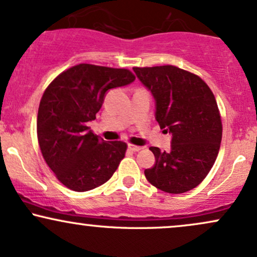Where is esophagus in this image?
I'll return each instance as SVG.
<instances>
[{"mask_svg": "<svg viewBox=\"0 0 257 257\" xmlns=\"http://www.w3.org/2000/svg\"><path fill=\"white\" fill-rule=\"evenodd\" d=\"M128 149L131 150V151L139 152V151H141V150H143L144 147H141V146H137V145H132V144H129V145H128Z\"/></svg>", "mask_w": 257, "mask_h": 257, "instance_id": "esophagus-1", "label": "esophagus"}]
</instances>
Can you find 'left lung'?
Masks as SVG:
<instances>
[{
	"instance_id": "1",
	"label": "left lung",
	"mask_w": 257,
	"mask_h": 257,
	"mask_svg": "<svg viewBox=\"0 0 257 257\" xmlns=\"http://www.w3.org/2000/svg\"><path fill=\"white\" fill-rule=\"evenodd\" d=\"M156 100V119L172 133L169 151L150 147L156 164L145 169L155 187L185 193L206 178L216 161L222 122L216 99L199 76L173 65L133 67Z\"/></svg>"
}]
</instances>
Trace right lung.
<instances>
[{"instance_id":"add662e5","label":"right lung","mask_w":257,"mask_h":257,"mask_svg":"<svg viewBox=\"0 0 257 257\" xmlns=\"http://www.w3.org/2000/svg\"><path fill=\"white\" fill-rule=\"evenodd\" d=\"M128 69L78 64L49 83L37 113L41 152L57 179L76 192L93 190L113 175L126 144L105 141L89 131L108 89L132 83Z\"/></svg>"}]
</instances>
